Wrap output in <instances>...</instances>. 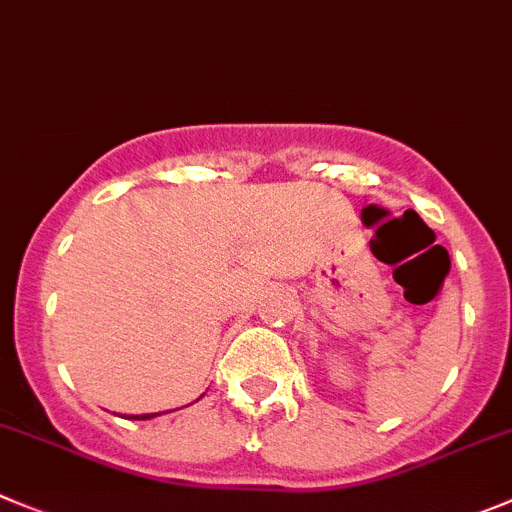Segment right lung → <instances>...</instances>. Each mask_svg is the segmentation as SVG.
Listing matches in <instances>:
<instances>
[{"label": "right lung", "instance_id": "obj_1", "mask_svg": "<svg viewBox=\"0 0 512 512\" xmlns=\"http://www.w3.org/2000/svg\"><path fill=\"white\" fill-rule=\"evenodd\" d=\"M154 417H159V414H131L128 419H154Z\"/></svg>", "mask_w": 512, "mask_h": 512}]
</instances>
